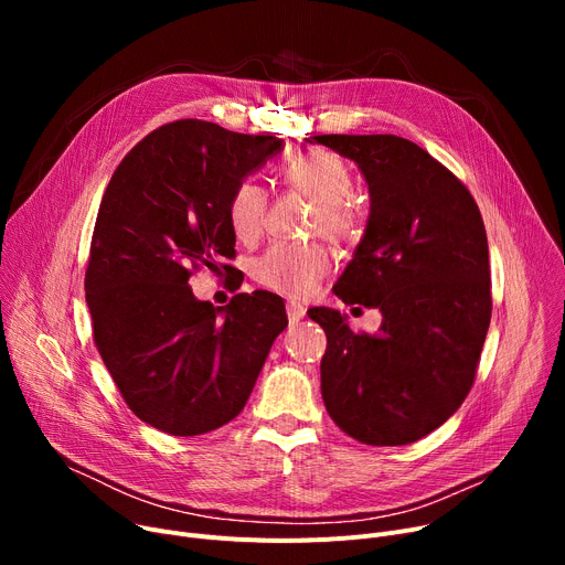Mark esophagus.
Returning a JSON list of instances; mask_svg holds the SVG:
<instances>
[{"label": "esophagus", "instance_id": "34e87169", "mask_svg": "<svg viewBox=\"0 0 565 565\" xmlns=\"http://www.w3.org/2000/svg\"><path fill=\"white\" fill-rule=\"evenodd\" d=\"M286 313H288V320H290V322H300V320L305 318L307 309H305L302 305H298V302H288V305H286Z\"/></svg>", "mask_w": 565, "mask_h": 565}]
</instances>
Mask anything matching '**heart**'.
<instances>
[{"mask_svg":"<svg viewBox=\"0 0 565 565\" xmlns=\"http://www.w3.org/2000/svg\"><path fill=\"white\" fill-rule=\"evenodd\" d=\"M284 181L313 201L311 231L337 245H354L366 231L364 207L352 199L348 164L328 151H307L284 167ZM228 224L241 243H256L267 224V192L256 181L237 183L228 199ZM332 256L324 245L277 243L254 260V279L295 300L311 298L330 273Z\"/></svg>","mask_w":565,"mask_h":565,"instance_id":"1","label":"heart"}]
</instances>
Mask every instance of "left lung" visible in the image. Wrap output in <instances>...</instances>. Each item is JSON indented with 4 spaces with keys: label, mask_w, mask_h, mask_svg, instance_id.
Segmentation results:
<instances>
[{
    "label": "left lung",
    "mask_w": 565,
    "mask_h": 565,
    "mask_svg": "<svg viewBox=\"0 0 565 565\" xmlns=\"http://www.w3.org/2000/svg\"><path fill=\"white\" fill-rule=\"evenodd\" d=\"M358 162L371 215L334 292L377 307V334L311 309L328 334L320 390L332 422L371 447L439 428L467 398L490 328V258L477 201L422 146L396 135H318Z\"/></svg>",
    "instance_id": "8db88e82"
}]
</instances>
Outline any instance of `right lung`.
I'll list each match as a JSON object with an SVG mask.
<instances>
[{
    "mask_svg": "<svg viewBox=\"0 0 565 565\" xmlns=\"http://www.w3.org/2000/svg\"><path fill=\"white\" fill-rule=\"evenodd\" d=\"M279 148L270 135L183 118L146 135L103 194L84 275L94 341L128 407L167 435L235 419L288 324L273 292L215 309L188 284L199 267L228 270L231 192Z\"/></svg>",
    "mask_w": 565,
    "mask_h": 565,
    "instance_id": "add662e5",
    "label": "right lung"
}]
</instances>
